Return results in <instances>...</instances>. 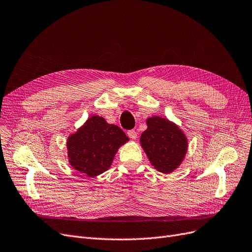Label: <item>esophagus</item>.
Returning <instances> with one entry per match:
<instances>
[{
    "mask_svg": "<svg viewBox=\"0 0 252 252\" xmlns=\"http://www.w3.org/2000/svg\"><path fill=\"white\" fill-rule=\"evenodd\" d=\"M127 136L135 140V139L137 138V132L135 131V129H129V131H127Z\"/></svg>",
    "mask_w": 252,
    "mask_h": 252,
    "instance_id": "esophagus-1",
    "label": "esophagus"
}]
</instances>
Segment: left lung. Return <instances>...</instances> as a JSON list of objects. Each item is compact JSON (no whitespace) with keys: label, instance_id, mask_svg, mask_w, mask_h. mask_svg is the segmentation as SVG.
<instances>
[{"label":"left lung","instance_id":"obj_1","mask_svg":"<svg viewBox=\"0 0 252 252\" xmlns=\"http://www.w3.org/2000/svg\"><path fill=\"white\" fill-rule=\"evenodd\" d=\"M141 146L157 170L170 173L178 167L187 152V139L181 129L167 119L153 117L140 138Z\"/></svg>","mask_w":252,"mask_h":252}]
</instances>
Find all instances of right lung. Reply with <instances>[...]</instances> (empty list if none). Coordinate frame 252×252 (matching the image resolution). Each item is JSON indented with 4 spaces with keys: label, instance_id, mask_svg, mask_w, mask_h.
<instances>
[{
    "label": "right lung",
    "instance_id": "add662e5",
    "mask_svg": "<svg viewBox=\"0 0 252 252\" xmlns=\"http://www.w3.org/2000/svg\"><path fill=\"white\" fill-rule=\"evenodd\" d=\"M127 140L120 127L107 124L102 117L92 116L68 138L69 163L90 178L98 175L109 168L118 147Z\"/></svg>",
    "mask_w": 252,
    "mask_h": 252
}]
</instances>
